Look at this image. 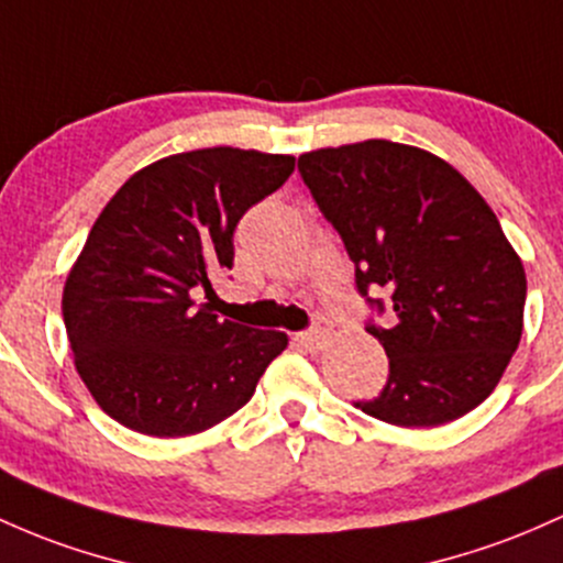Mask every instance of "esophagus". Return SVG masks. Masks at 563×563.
I'll return each mask as SVG.
<instances>
[{"label":"esophagus","instance_id":"1","mask_svg":"<svg viewBox=\"0 0 563 563\" xmlns=\"http://www.w3.org/2000/svg\"><path fill=\"white\" fill-rule=\"evenodd\" d=\"M329 333H331L329 320H325V318H314L312 329H310V331H301L296 339H299L301 347H307V350H323V344H325V339H329Z\"/></svg>","mask_w":563,"mask_h":563}]
</instances>
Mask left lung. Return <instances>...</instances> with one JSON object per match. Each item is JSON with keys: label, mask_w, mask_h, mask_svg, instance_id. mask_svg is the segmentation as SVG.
Instances as JSON below:
<instances>
[{"label": "left lung", "mask_w": 563, "mask_h": 563, "mask_svg": "<svg viewBox=\"0 0 563 563\" xmlns=\"http://www.w3.org/2000/svg\"><path fill=\"white\" fill-rule=\"evenodd\" d=\"M299 173L342 234L357 291L390 294V323L366 329L390 376L357 409L438 428L484 404L521 342L527 301V272L489 202L446 159L385 139L305 152Z\"/></svg>", "instance_id": "left-lung-1"}]
</instances>
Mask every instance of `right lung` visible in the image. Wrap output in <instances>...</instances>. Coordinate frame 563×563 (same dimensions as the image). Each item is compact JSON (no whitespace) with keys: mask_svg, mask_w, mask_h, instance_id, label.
Returning <instances> with one entry per match:
<instances>
[{"mask_svg":"<svg viewBox=\"0 0 563 563\" xmlns=\"http://www.w3.org/2000/svg\"><path fill=\"white\" fill-rule=\"evenodd\" d=\"M291 154L211 146L133 173L66 277L74 366L96 404L135 432L195 435L243 409L288 347L283 331L221 320L211 277L232 269V234L294 173Z\"/></svg>","mask_w":563,"mask_h":563,"instance_id":"right-lung-1","label":"right lung"}]
</instances>
